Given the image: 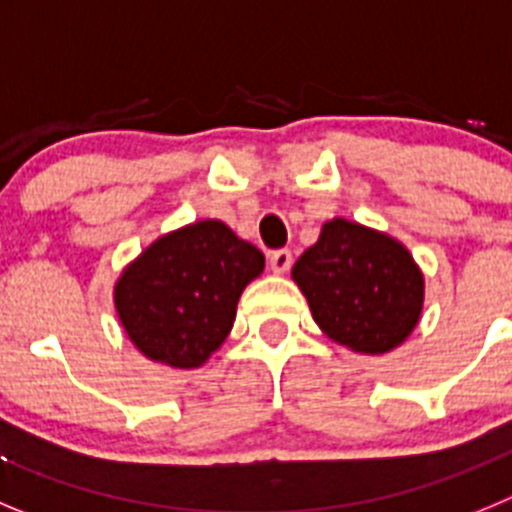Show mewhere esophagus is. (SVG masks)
Instances as JSON below:
<instances>
[{
	"mask_svg": "<svg viewBox=\"0 0 512 512\" xmlns=\"http://www.w3.org/2000/svg\"><path fill=\"white\" fill-rule=\"evenodd\" d=\"M290 265H293V255H290V250H275L273 255H270V270L278 275L288 273Z\"/></svg>",
	"mask_w": 512,
	"mask_h": 512,
	"instance_id": "1",
	"label": "esophagus"
}]
</instances>
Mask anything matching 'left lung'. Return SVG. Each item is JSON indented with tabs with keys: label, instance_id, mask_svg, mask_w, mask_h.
I'll return each instance as SVG.
<instances>
[{
	"label": "left lung",
	"instance_id": "1",
	"mask_svg": "<svg viewBox=\"0 0 512 512\" xmlns=\"http://www.w3.org/2000/svg\"><path fill=\"white\" fill-rule=\"evenodd\" d=\"M290 275L319 329L352 352H390L421 319V267L398 239L357 222H326Z\"/></svg>",
	"mask_w": 512,
	"mask_h": 512
}]
</instances>
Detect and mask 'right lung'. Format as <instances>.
Here are the masks:
<instances>
[{"label":"right lung","mask_w":512,"mask_h":512,"mask_svg":"<svg viewBox=\"0 0 512 512\" xmlns=\"http://www.w3.org/2000/svg\"><path fill=\"white\" fill-rule=\"evenodd\" d=\"M265 255L219 219L158 237L124 267L114 308L130 342L153 362L201 367L229 336L237 303Z\"/></svg>","instance_id":"add662e5"}]
</instances>
